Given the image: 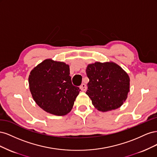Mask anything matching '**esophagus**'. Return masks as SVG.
<instances>
[{
  "label": "esophagus",
  "mask_w": 157,
  "mask_h": 157,
  "mask_svg": "<svg viewBox=\"0 0 157 157\" xmlns=\"http://www.w3.org/2000/svg\"><path fill=\"white\" fill-rule=\"evenodd\" d=\"M86 88H87V87H86V85L84 83H82V84L80 86V89L82 91H86Z\"/></svg>",
  "instance_id": "1"
}]
</instances>
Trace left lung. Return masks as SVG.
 I'll return each instance as SVG.
<instances>
[{"label": "left lung", "mask_w": 157, "mask_h": 157, "mask_svg": "<svg viewBox=\"0 0 157 157\" xmlns=\"http://www.w3.org/2000/svg\"><path fill=\"white\" fill-rule=\"evenodd\" d=\"M89 78L86 94L93 105L105 112L120 107L130 91V77L113 62H96L86 68Z\"/></svg>", "instance_id": "obj_1"}]
</instances>
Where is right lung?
Returning a JSON list of instances; mask_svg holds the SVG:
<instances>
[{
  "instance_id": "1",
  "label": "right lung",
  "mask_w": 157,
  "mask_h": 157,
  "mask_svg": "<svg viewBox=\"0 0 157 157\" xmlns=\"http://www.w3.org/2000/svg\"><path fill=\"white\" fill-rule=\"evenodd\" d=\"M69 66L51 59L44 60L29 76L30 92L41 109L54 115L63 116L73 108L80 90L69 76Z\"/></svg>"
}]
</instances>
